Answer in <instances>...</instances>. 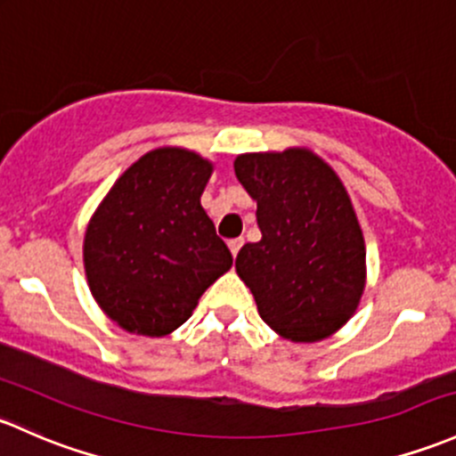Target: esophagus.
Here are the masks:
<instances>
[{"label":"esophagus","mask_w":456,"mask_h":456,"mask_svg":"<svg viewBox=\"0 0 456 456\" xmlns=\"http://www.w3.org/2000/svg\"><path fill=\"white\" fill-rule=\"evenodd\" d=\"M242 244H244L242 238H233V240H229V251H232L233 257L238 256V251H240V248H242Z\"/></svg>","instance_id":"obj_1"}]
</instances>
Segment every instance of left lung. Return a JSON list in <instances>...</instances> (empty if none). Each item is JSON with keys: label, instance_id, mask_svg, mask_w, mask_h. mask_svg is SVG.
<instances>
[{"label": "left lung", "instance_id": "8db88e82", "mask_svg": "<svg viewBox=\"0 0 456 456\" xmlns=\"http://www.w3.org/2000/svg\"><path fill=\"white\" fill-rule=\"evenodd\" d=\"M238 181L257 203L260 242L236 257L257 313L292 343H316L343 328L361 305L367 248L343 181L304 146L244 152Z\"/></svg>", "mask_w": 456, "mask_h": 456}]
</instances>
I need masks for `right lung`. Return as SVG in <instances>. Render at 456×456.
Here are the masks:
<instances>
[{
    "label": "right lung",
    "instance_id": "right-lung-1",
    "mask_svg": "<svg viewBox=\"0 0 456 456\" xmlns=\"http://www.w3.org/2000/svg\"><path fill=\"white\" fill-rule=\"evenodd\" d=\"M214 164L161 146L119 175L89 218L83 265L91 295L119 328L166 337L233 257L200 205Z\"/></svg>",
    "mask_w": 456,
    "mask_h": 456
}]
</instances>
